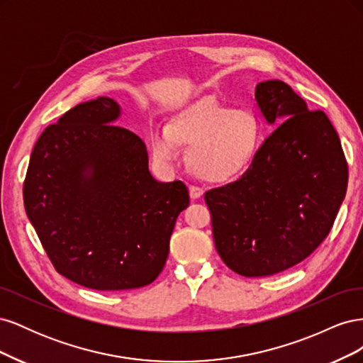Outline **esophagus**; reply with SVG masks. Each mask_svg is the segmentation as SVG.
<instances>
[{
  "label": "esophagus",
  "instance_id": "34e87169",
  "mask_svg": "<svg viewBox=\"0 0 363 363\" xmlns=\"http://www.w3.org/2000/svg\"><path fill=\"white\" fill-rule=\"evenodd\" d=\"M203 194H204V191L201 188H196V186H189V195H191L192 200L201 199Z\"/></svg>",
  "mask_w": 363,
  "mask_h": 363
}]
</instances>
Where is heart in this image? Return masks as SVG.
<instances>
[{"label": "heart", "mask_w": 363, "mask_h": 363, "mask_svg": "<svg viewBox=\"0 0 363 363\" xmlns=\"http://www.w3.org/2000/svg\"><path fill=\"white\" fill-rule=\"evenodd\" d=\"M180 144L191 145L188 163L196 177L225 183L255 163L262 147V124L251 111L203 100L184 107L169 125L151 135L152 156L160 163L177 159Z\"/></svg>", "instance_id": "heart-1"}]
</instances>
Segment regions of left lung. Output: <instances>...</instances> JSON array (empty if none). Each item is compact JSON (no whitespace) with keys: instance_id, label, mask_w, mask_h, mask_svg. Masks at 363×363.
Wrapping results in <instances>:
<instances>
[{"instance_id":"obj_1","label":"left lung","mask_w":363,"mask_h":363,"mask_svg":"<svg viewBox=\"0 0 363 363\" xmlns=\"http://www.w3.org/2000/svg\"><path fill=\"white\" fill-rule=\"evenodd\" d=\"M269 125L245 174L206 192L218 255L244 277H268L304 260L330 232L348 183V167L330 119L309 111L280 80L256 86Z\"/></svg>"}]
</instances>
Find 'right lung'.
Here are the masks:
<instances>
[{
	"instance_id": "obj_1",
	"label": "right lung",
	"mask_w": 363,
	"mask_h": 363,
	"mask_svg": "<svg viewBox=\"0 0 363 363\" xmlns=\"http://www.w3.org/2000/svg\"><path fill=\"white\" fill-rule=\"evenodd\" d=\"M108 96L77 104L33 148L24 206L54 268L96 291L147 286L164 267L189 192L148 169L147 147L115 125Z\"/></svg>"
}]
</instances>
